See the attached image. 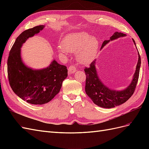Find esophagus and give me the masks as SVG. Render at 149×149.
I'll list each match as a JSON object with an SVG mask.
<instances>
[{
  "label": "esophagus",
  "mask_w": 149,
  "mask_h": 149,
  "mask_svg": "<svg viewBox=\"0 0 149 149\" xmlns=\"http://www.w3.org/2000/svg\"><path fill=\"white\" fill-rule=\"evenodd\" d=\"M76 71V68L74 65H71L68 68V73L69 74H73Z\"/></svg>",
  "instance_id": "1"
}]
</instances>
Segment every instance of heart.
<instances>
[{
    "mask_svg": "<svg viewBox=\"0 0 149 149\" xmlns=\"http://www.w3.org/2000/svg\"><path fill=\"white\" fill-rule=\"evenodd\" d=\"M100 42L97 39L85 31L73 32L66 35L58 43V52L63 57L69 53H76V60L82 65H87L96 56Z\"/></svg>",
    "mask_w": 149,
    "mask_h": 149,
    "instance_id": "obj_1",
    "label": "heart"
}]
</instances>
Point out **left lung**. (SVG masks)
Instances as JSON below:
<instances>
[{
    "label": "left lung",
    "mask_w": 149,
    "mask_h": 149,
    "mask_svg": "<svg viewBox=\"0 0 149 149\" xmlns=\"http://www.w3.org/2000/svg\"><path fill=\"white\" fill-rule=\"evenodd\" d=\"M126 35L123 33L116 32L110 37L109 40L104 41L101 49L109 42L120 37H125ZM133 40V39H132ZM133 42L135 45L136 42ZM138 61L136 71L134 74L131 83L128 86L123 90H115L108 88L104 84L99 77L96 68V60H94L89 68H85L84 71L86 76V79L85 91L87 95L91 99L93 102L97 106L103 108H112L119 106L127 101L133 94L138 81L140 67L141 64V56L138 52Z\"/></svg>",
    "instance_id": "left-lung-1"
}]
</instances>
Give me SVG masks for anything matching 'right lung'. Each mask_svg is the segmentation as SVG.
Listing matches in <instances>:
<instances>
[{
  "label": "right lung",
  "instance_id": "1",
  "mask_svg": "<svg viewBox=\"0 0 149 149\" xmlns=\"http://www.w3.org/2000/svg\"><path fill=\"white\" fill-rule=\"evenodd\" d=\"M45 25L24 31L15 40L7 60V72L13 91L22 100L31 104H44L60 92L68 76L66 66L53 60L47 68L33 69L26 65L21 57V48L30 37L37 35Z\"/></svg>",
  "mask_w": 149,
  "mask_h": 149
}]
</instances>
